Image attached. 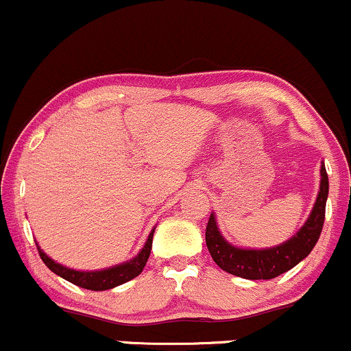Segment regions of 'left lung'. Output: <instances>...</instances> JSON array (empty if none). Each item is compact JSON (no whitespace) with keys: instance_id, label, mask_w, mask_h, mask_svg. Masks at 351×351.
<instances>
[{"instance_id":"left-lung-1","label":"left lung","mask_w":351,"mask_h":351,"mask_svg":"<svg viewBox=\"0 0 351 351\" xmlns=\"http://www.w3.org/2000/svg\"><path fill=\"white\" fill-rule=\"evenodd\" d=\"M319 175H322L319 191L310 217L290 240L278 246L248 250L230 245L219 233L217 219L211 213L206 225L205 240L215 263L225 271L246 280H271L296 267L303 258L310 255L313 246L317 245L325 221V206L328 198V175L325 165H322Z\"/></svg>"}]
</instances>
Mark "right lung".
I'll use <instances>...</instances> for the list:
<instances>
[{"label": "right lung", "instance_id": "right-lung-1", "mask_svg": "<svg viewBox=\"0 0 351 351\" xmlns=\"http://www.w3.org/2000/svg\"><path fill=\"white\" fill-rule=\"evenodd\" d=\"M153 233H155V228L149 233L148 240L141 252L138 253L133 260L125 261V263L117 265V267H111L106 269H96V271H80V269H71L68 267H63V265L56 263L55 260H51L43 250L38 246V253H40L43 263L51 269L53 273H56L58 276L64 278L66 282L78 285V287L86 288V290L91 291H103V290H111V288L118 287V285H123L130 280H133L134 276L140 275L143 271L146 261L149 258V252H152V243H153Z\"/></svg>", "mask_w": 351, "mask_h": 351}]
</instances>
